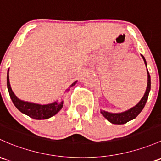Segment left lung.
I'll return each mask as SVG.
<instances>
[{
    "instance_id": "1",
    "label": "left lung",
    "mask_w": 161,
    "mask_h": 161,
    "mask_svg": "<svg viewBox=\"0 0 161 161\" xmlns=\"http://www.w3.org/2000/svg\"><path fill=\"white\" fill-rule=\"evenodd\" d=\"M141 56L142 58H143V62H144L145 65H146L147 67V86L146 92H145V93L143 95V97H142V99L140 100V102H139L136 106H134L133 107L130 108V109H127V110L124 112L114 113H109V112L101 109L100 113H102L103 116H104L108 121L110 122L111 123L119 125L124 124V123H126L127 122L135 119V118L140 114V112L143 110V107L145 106V104H146L147 101L148 96L150 91V86H151V84H150V74H149V72L147 70V65L146 59H145L144 57L142 55Z\"/></svg>"
}]
</instances>
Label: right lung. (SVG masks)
Segmentation results:
<instances>
[{"instance_id": "obj_1", "label": "right lung", "mask_w": 161, "mask_h": 161, "mask_svg": "<svg viewBox=\"0 0 161 161\" xmlns=\"http://www.w3.org/2000/svg\"><path fill=\"white\" fill-rule=\"evenodd\" d=\"M78 81H75L69 86V89L65 92H69L71 87L74 86ZM7 86H8V92H9L10 97L17 109L20 112L30 116L32 119H46L52 116H55L58 113L63 107V101L58 102V100L49 103V104H38V103L24 101L17 97L14 93L11 87L9 81V69H8V74H7Z\"/></svg>"}]
</instances>
